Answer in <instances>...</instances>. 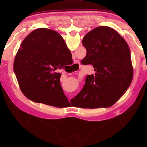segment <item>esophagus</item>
<instances>
[{
    "label": "esophagus",
    "instance_id": "1",
    "mask_svg": "<svg viewBox=\"0 0 147 147\" xmlns=\"http://www.w3.org/2000/svg\"><path fill=\"white\" fill-rule=\"evenodd\" d=\"M76 64H77V63H76Z\"/></svg>",
    "mask_w": 147,
    "mask_h": 147
}]
</instances>
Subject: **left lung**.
<instances>
[{
    "label": "left lung",
    "instance_id": "obj_1",
    "mask_svg": "<svg viewBox=\"0 0 147 147\" xmlns=\"http://www.w3.org/2000/svg\"><path fill=\"white\" fill-rule=\"evenodd\" d=\"M87 54L83 65L93 66L81 91L71 99L72 106L83 108H108L127 90L133 78L130 51L120 34L110 27H96L84 37Z\"/></svg>",
    "mask_w": 147,
    "mask_h": 147
}]
</instances>
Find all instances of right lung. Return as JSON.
I'll list each match as a JSON object with an SVG mask.
<instances>
[{
    "instance_id": "right-lung-1",
    "label": "right lung",
    "mask_w": 147,
    "mask_h": 147,
    "mask_svg": "<svg viewBox=\"0 0 147 147\" xmlns=\"http://www.w3.org/2000/svg\"><path fill=\"white\" fill-rule=\"evenodd\" d=\"M73 63L72 54L58 32L41 28L32 32L21 44L13 71L24 96L34 102L58 108L69 103L56 73Z\"/></svg>"
}]
</instances>
